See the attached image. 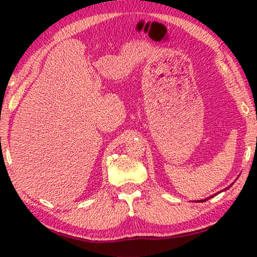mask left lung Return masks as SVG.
<instances>
[{"label": "left lung", "mask_w": 257, "mask_h": 257, "mask_svg": "<svg viewBox=\"0 0 257 257\" xmlns=\"http://www.w3.org/2000/svg\"><path fill=\"white\" fill-rule=\"evenodd\" d=\"M233 185V182H232V184L231 185H230V186H228L227 187V188H224L223 190H227V189H229L230 188V187H231ZM223 190H221V191H223ZM221 191H219V193H221ZM219 193H216V194H214V195H211V196L210 197H207V198H204V199H199V201H196L197 203H203V202H205V201H207V199H210V198H212V197H214L215 196V195H217V194H219Z\"/></svg>", "instance_id": "obj_1"}]
</instances>
